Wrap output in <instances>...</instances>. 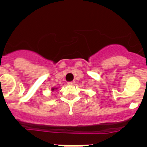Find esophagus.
Listing matches in <instances>:
<instances>
[{"label": "esophagus", "instance_id": "34e87169", "mask_svg": "<svg viewBox=\"0 0 147 147\" xmlns=\"http://www.w3.org/2000/svg\"><path fill=\"white\" fill-rule=\"evenodd\" d=\"M67 85H75V82L72 81V82H67Z\"/></svg>", "mask_w": 147, "mask_h": 147}]
</instances>
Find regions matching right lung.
Returning a JSON list of instances; mask_svg holds the SVG:
<instances>
[{
    "label": "right lung",
    "instance_id": "add662e5",
    "mask_svg": "<svg viewBox=\"0 0 147 147\" xmlns=\"http://www.w3.org/2000/svg\"><path fill=\"white\" fill-rule=\"evenodd\" d=\"M57 88H51V91H54V90H57Z\"/></svg>",
    "mask_w": 147,
    "mask_h": 147
}]
</instances>
